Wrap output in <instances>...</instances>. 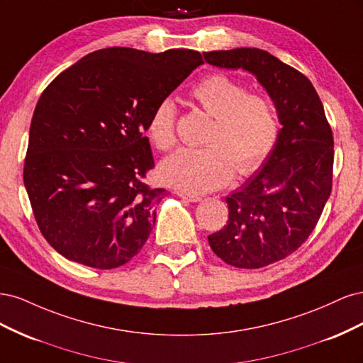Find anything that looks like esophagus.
<instances>
[{
  "instance_id": "obj_1",
  "label": "esophagus",
  "mask_w": 363,
  "mask_h": 363,
  "mask_svg": "<svg viewBox=\"0 0 363 363\" xmlns=\"http://www.w3.org/2000/svg\"><path fill=\"white\" fill-rule=\"evenodd\" d=\"M179 196L186 201L189 203H199L201 201V196L200 195H194V194H186V192H179Z\"/></svg>"
}]
</instances>
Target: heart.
<instances>
[{"instance_id":"1","label":"heart","mask_w":363,"mask_h":363,"mask_svg":"<svg viewBox=\"0 0 363 363\" xmlns=\"http://www.w3.org/2000/svg\"><path fill=\"white\" fill-rule=\"evenodd\" d=\"M191 98L213 124L206 148H182L159 167L163 183L186 192L221 188L238 175L257 171L271 156L280 136V121L268 96L247 94V87L225 74H208L196 83ZM174 103L164 98L151 112L147 131L159 150H171L175 136Z\"/></svg>"}]
</instances>
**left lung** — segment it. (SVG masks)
<instances>
[{
  "label": "left lung",
  "instance_id": "1",
  "mask_svg": "<svg viewBox=\"0 0 363 363\" xmlns=\"http://www.w3.org/2000/svg\"><path fill=\"white\" fill-rule=\"evenodd\" d=\"M208 65L256 77L276 106L277 145L262 168L228 195V219L208 236L218 257L256 269L301 247L332 192L333 135L323 103L300 71L259 48L203 52Z\"/></svg>",
  "mask_w": 363,
  "mask_h": 363
}]
</instances>
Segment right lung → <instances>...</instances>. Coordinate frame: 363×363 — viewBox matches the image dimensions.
Returning a JSON list of instances; mask_svg holds the SVG:
<instances>
[{
    "instance_id": "add662e5",
    "label": "right lung",
    "mask_w": 363,
    "mask_h": 363,
    "mask_svg": "<svg viewBox=\"0 0 363 363\" xmlns=\"http://www.w3.org/2000/svg\"><path fill=\"white\" fill-rule=\"evenodd\" d=\"M201 63L199 51L184 48H104L42 92L24 184L40 233L63 257L113 269L144 247L167 192L145 183L155 168L148 119Z\"/></svg>"
}]
</instances>
